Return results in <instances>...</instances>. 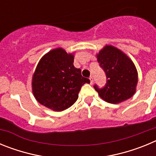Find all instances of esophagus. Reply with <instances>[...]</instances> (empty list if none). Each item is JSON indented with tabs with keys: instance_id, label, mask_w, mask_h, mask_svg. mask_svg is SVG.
Here are the masks:
<instances>
[{
	"instance_id": "1",
	"label": "esophagus",
	"mask_w": 156,
	"mask_h": 156,
	"mask_svg": "<svg viewBox=\"0 0 156 156\" xmlns=\"http://www.w3.org/2000/svg\"><path fill=\"white\" fill-rule=\"evenodd\" d=\"M89 79H90V83H94V79H93V76H90V78H89Z\"/></svg>"
}]
</instances>
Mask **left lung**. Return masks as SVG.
Returning <instances> with one entry per match:
<instances>
[{
	"mask_svg": "<svg viewBox=\"0 0 156 156\" xmlns=\"http://www.w3.org/2000/svg\"><path fill=\"white\" fill-rule=\"evenodd\" d=\"M98 62L107 79L103 87L94 85L100 97L112 104L131 98L137 83V72L131 60L117 48L106 46L98 55Z\"/></svg>",
	"mask_w": 156,
	"mask_h": 156,
	"instance_id": "obj_1",
	"label": "left lung"
}]
</instances>
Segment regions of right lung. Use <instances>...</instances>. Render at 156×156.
Listing matches in <instances>:
<instances>
[{"mask_svg": "<svg viewBox=\"0 0 156 156\" xmlns=\"http://www.w3.org/2000/svg\"><path fill=\"white\" fill-rule=\"evenodd\" d=\"M90 80L73 66V55L62 48L51 51L37 66L33 92L37 101L55 111H63L76 101L80 88Z\"/></svg>", "mask_w": 156, "mask_h": 156, "instance_id": "add662e5", "label": "right lung"}]
</instances>
